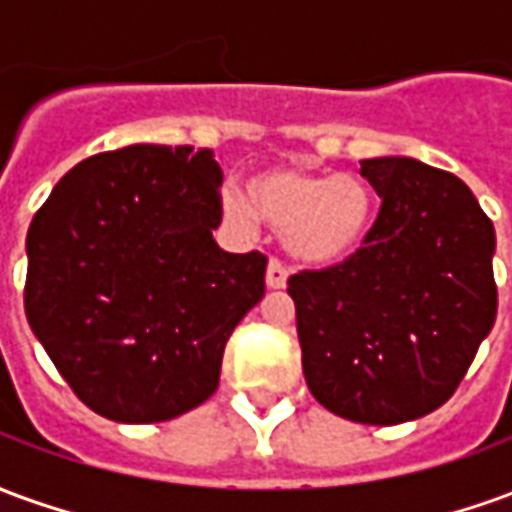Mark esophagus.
Wrapping results in <instances>:
<instances>
[{
  "label": "esophagus",
  "instance_id": "34e87169",
  "mask_svg": "<svg viewBox=\"0 0 512 512\" xmlns=\"http://www.w3.org/2000/svg\"><path fill=\"white\" fill-rule=\"evenodd\" d=\"M266 285L271 290H279V288H285V285H288V268L282 266L277 257H271V260H268Z\"/></svg>",
  "mask_w": 512,
  "mask_h": 512
}]
</instances>
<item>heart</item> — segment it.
<instances>
[{
	"label": "heart",
	"mask_w": 512,
	"mask_h": 512,
	"mask_svg": "<svg viewBox=\"0 0 512 512\" xmlns=\"http://www.w3.org/2000/svg\"><path fill=\"white\" fill-rule=\"evenodd\" d=\"M246 194L249 202L227 191L224 216L249 227L257 213L282 230L290 255L310 266H332L354 255L373 222V191L354 175L274 167L249 180Z\"/></svg>",
	"instance_id": "b5f03b06"
}]
</instances>
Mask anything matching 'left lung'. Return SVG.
Returning a JSON list of instances; mask_svg holds the SVG:
<instances>
[{
	"mask_svg": "<svg viewBox=\"0 0 512 512\" xmlns=\"http://www.w3.org/2000/svg\"><path fill=\"white\" fill-rule=\"evenodd\" d=\"M381 197L365 244L288 279L304 378L323 408L397 425L444 406L496 318L494 224L461 178L365 158Z\"/></svg>",
	"mask_w": 512,
	"mask_h": 512,
	"instance_id": "1",
	"label": "left lung"
}]
</instances>
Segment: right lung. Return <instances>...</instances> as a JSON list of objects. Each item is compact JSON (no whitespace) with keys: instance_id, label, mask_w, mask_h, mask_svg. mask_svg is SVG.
<instances>
[{"instance_id":"right-lung-1","label":"right lung","mask_w":512,"mask_h":512,"mask_svg":"<svg viewBox=\"0 0 512 512\" xmlns=\"http://www.w3.org/2000/svg\"><path fill=\"white\" fill-rule=\"evenodd\" d=\"M219 186L211 150L131 145L76 164L29 224L27 321L95 414L164 422L216 392L268 263L213 241Z\"/></svg>"}]
</instances>
